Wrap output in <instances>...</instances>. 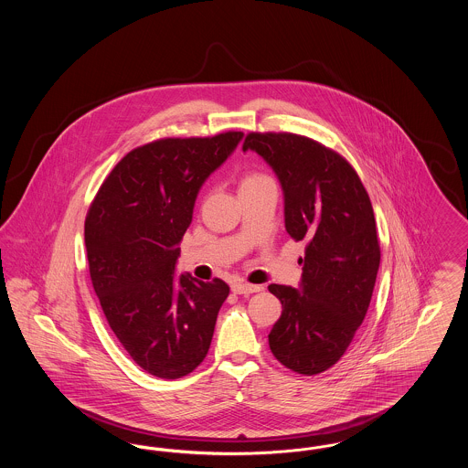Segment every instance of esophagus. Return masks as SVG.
<instances>
[{"mask_svg": "<svg viewBox=\"0 0 468 468\" xmlns=\"http://www.w3.org/2000/svg\"><path fill=\"white\" fill-rule=\"evenodd\" d=\"M261 290H263L261 286H254V284H244V282H235V284H231V291H233L235 294H250V292H258V291Z\"/></svg>", "mask_w": 468, "mask_h": 468, "instance_id": "1", "label": "esophagus"}]
</instances>
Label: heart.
<instances>
[{"label": "heart", "instance_id": "obj_1", "mask_svg": "<svg viewBox=\"0 0 468 468\" xmlns=\"http://www.w3.org/2000/svg\"><path fill=\"white\" fill-rule=\"evenodd\" d=\"M267 178L265 174H260V172H247V174H244V176L240 177V189L256 186V184H260V182H263V180H267Z\"/></svg>", "mask_w": 468, "mask_h": 468}]
</instances>
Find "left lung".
I'll list each match as a JSON object with an SVG mask.
<instances>
[{"label": "left lung", "mask_w": 468, "mask_h": 468, "mask_svg": "<svg viewBox=\"0 0 468 468\" xmlns=\"http://www.w3.org/2000/svg\"><path fill=\"white\" fill-rule=\"evenodd\" d=\"M242 149L273 168L286 231L307 244L300 290L268 286L282 303L270 349L296 374H321L344 356L372 300L380 263L372 203L351 163L309 136L252 132Z\"/></svg>", "instance_id": "1"}]
</instances>
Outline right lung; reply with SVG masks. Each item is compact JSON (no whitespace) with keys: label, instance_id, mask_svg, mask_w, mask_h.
<instances>
[{"label":"right lung","instance_id":"right-lung-1","mask_svg":"<svg viewBox=\"0 0 468 468\" xmlns=\"http://www.w3.org/2000/svg\"><path fill=\"white\" fill-rule=\"evenodd\" d=\"M242 136L140 145L113 166L90 203L84 237L92 288L112 332L151 376L184 378L208 353L229 288L221 279L201 282L174 271L201 184Z\"/></svg>","mask_w":468,"mask_h":468}]
</instances>
